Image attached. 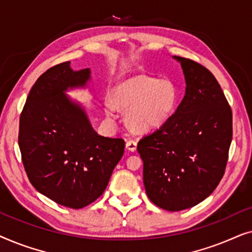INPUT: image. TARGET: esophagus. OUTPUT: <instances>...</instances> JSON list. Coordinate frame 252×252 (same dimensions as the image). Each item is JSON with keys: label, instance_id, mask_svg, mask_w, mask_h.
<instances>
[{"label": "esophagus", "instance_id": "esophagus-1", "mask_svg": "<svg viewBox=\"0 0 252 252\" xmlns=\"http://www.w3.org/2000/svg\"><path fill=\"white\" fill-rule=\"evenodd\" d=\"M136 147H137V143L134 140H128L126 142V149L132 151V153L136 150Z\"/></svg>", "mask_w": 252, "mask_h": 252}]
</instances>
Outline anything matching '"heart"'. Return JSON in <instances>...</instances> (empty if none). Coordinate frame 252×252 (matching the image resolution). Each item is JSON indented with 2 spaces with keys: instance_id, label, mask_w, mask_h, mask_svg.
I'll use <instances>...</instances> for the list:
<instances>
[{
  "instance_id": "obj_1",
  "label": "heart",
  "mask_w": 252,
  "mask_h": 252,
  "mask_svg": "<svg viewBox=\"0 0 252 252\" xmlns=\"http://www.w3.org/2000/svg\"><path fill=\"white\" fill-rule=\"evenodd\" d=\"M180 93L173 81L134 74L115 86L112 99L104 103V111L113 120L117 110H127V126L133 132L144 134L166 125L177 111Z\"/></svg>"
}]
</instances>
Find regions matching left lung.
Listing matches in <instances>:
<instances>
[{
    "label": "left lung",
    "mask_w": 252,
    "mask_h": 252,
    "mask_svg": "<svg viewBox=\"0 0 252 252\" xmlns=\"http://www.w3.org/2000/svg\"><path fill=\"white\" fill-rule=\"evenodd\" d=\"M173 58L184 72L185 96L166 125L139 141L137 151L150 201L181 211L204 201L219 185L233 127L232 110L215 75L194 61Z\"/></svg>",
    "instance_id": "left-lung-1"
}]
</instances>
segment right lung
Returning <instances> with one entry per match:
<instances>
[{"mask_svg": "<svg viewBox=\"0 0 252 252\" xmlns=\"http://www.w3.org/2000/svg\"><path fill=\"white\" fill-rule=\"evenodd\" d=\"M91 68L70 62L49 68L33 85L19 120L18 143L31 184L71 209L85 208L105 190L125 149L93 128L81 103L66 93L87 88Z\"/></svg>", "mask_w": 252, "mask_h": 252, "instance_id": "right-lung-1", "label": "right lung"}]
</instances>
